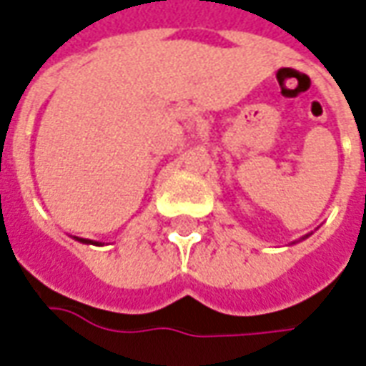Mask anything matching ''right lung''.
I'll list each match as a JSON object with an SVG mask.
<instances>
[{"label":"right lung","mask_w":366,"mask_h":366,"mask_svg":"<svg viewBox=\"0 0 366 366\" xmlns=\"http://www.w3.org/2000/svg\"><path fill=\"white\" fill-rule=\"evenodd\" d=\"M80 240H82V238H80ZM82 242H88V240H82Z\"/></svg>","instance_id":"1"}]
</instances>
